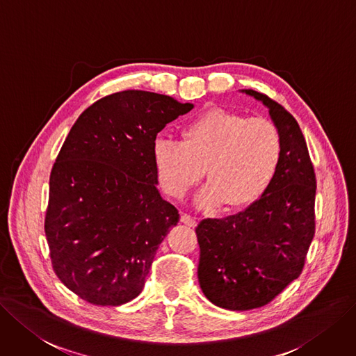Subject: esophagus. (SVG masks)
<instances>
[{
  "label": "esophagus",
  "mask_w": 356,
  "mask_h": 356,
  "mask_svg": "<svg viewBox=\"0 0 356 356\" xmlns=\"http://www.w3.org/2000/svg\"><path fill=\"white\" fill-rule=\"evenodd\" d=\"M180 221L183 222V225H186L189 227H195L196 226V220L193 217H191L189 214H181Z\"/></svg>",
  "instance_id": "1"
}]
</instances>
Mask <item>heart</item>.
<instances>
[{"mask_svg":"<svg viewBox=\"0 0 356 356\" xmlns=\"http://www.w3.org/2000/svg\"><path fill=\"white\" fill-rule=\"evenodd\" d=\"M282 139L267 118H248L225 108L198 115L183 129V140L158 136L152 160L160 185L181 200L205 175L209 181L196 195L204 209L227 204L241 209L258 201L277 171Z\"/></svg>","mask_w":356,"mask_h":356,"instance_id":"obj_1","label":"heart"}]
</instances>
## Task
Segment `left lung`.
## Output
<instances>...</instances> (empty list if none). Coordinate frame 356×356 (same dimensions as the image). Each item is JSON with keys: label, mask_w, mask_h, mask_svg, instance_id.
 Listing matches in <instances>:
<instances>
[{"label": "left lung", "mask_w": 356, "mask_h": 356, "mask_svg": "<svg viewBox=\"0 0 356 356\" xmlns=\"http://www.w3.org/2000/svg\"><path fill=\"white\" fill-rule=\"evenodd\" d=\"M242 92L268 108L282 154L258 201L234 216L205 218L196 227L200 286L209 302L230 311L264 307L298 279L315 232L317 185L298 122L267 95Z\"/></svg>", "instance_id": "left-lung-1"}]
</instances>
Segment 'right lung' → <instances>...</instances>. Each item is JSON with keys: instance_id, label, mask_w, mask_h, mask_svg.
Masks as SVG:
<instances>
[{"instance_id": "obj_1", "label": "right lung", "mask_w": 356, "mask_h": 356, "mask_svg": "<svg viewBox=\"0 0 356 356\" xmlns=\"http://www.w3.org/2000/svg\"><path fill=\"white\" fill-rule=\"evenodd\" d=\"M192 108L155 92H117L86 108L65 138L49 176L45 236L57 277L89 304L135 299L179 222L156 189L152 143Z\"/></svg>"}]
</instances>
